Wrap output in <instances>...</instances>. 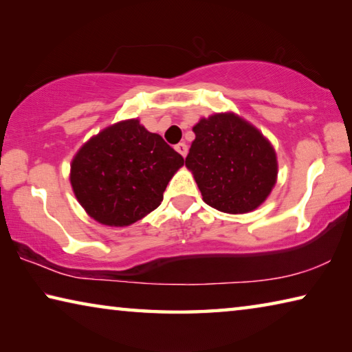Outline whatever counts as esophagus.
<instances>
[{"mask_svg": "<svg viewBox=\"0 0 352 352\" xmlns=\"http://www.w3.org/2000/svg\"><path fill=\"white\" fill-rule=\"evenodd\" d=\"M175 151L182 155V157H186L188 155V146L184 144V142H178V144L175 146Z\"/></svg>", "mask_w": 352, "mask_h": 352, "instance_id": "obj_1", "label": "esophagus"}]
</instances>
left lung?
Returning <instances> with one entry per match:
<instances>
[{"label": "left lung", "mask_w": 352, "mask_h": 352, "mask_svg": "<svg viewBox=\"0 0 352 352\" xmlns=\"http://www.w3.org/2000/svg\"><path fill=\"white\" fill-rule=\"evenodd\" d=\"M186 168L206 205L245 214L269 199L278 180L276 151L269 138L234 111L200 118Z\"/></svg>", "instance_id": "obj_1"}]
</instances>
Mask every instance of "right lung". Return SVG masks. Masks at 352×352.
<instances>
[{"instance_id": "1", "label": "right lung", "mask_w": 352, "mask_h": 352, "mask_svg": "<svg viewBox=\"0 0 352 352\" xmlns=\"http://www.w3.org/2000/svg\"><path fill=\"white\" fill-rule=\"evenodd\" d=\"M183 164L162 136L132 118L83 142L71 160L69 183L93 220L124 228L162 205L166 186Z\"/></svg>"}]
</instances>
